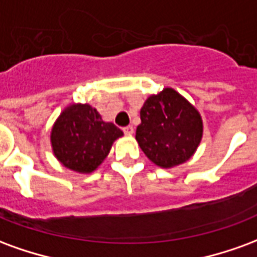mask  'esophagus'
<instances>
[{"mask_svg": "<svg viewBox=\"0 0 257 257\" xmlns=\"http://www.w3.org/2000/svg\"><path fill=\"white\" fill-rule=\"evenodd\" d=\"M122 131H123V134H125V135H132V134H134L135 129H134V126H132V125H128V126H125Z\"/></svg>", "mask_w": 257, "mask_h": 257, "instance_id": "obj_1", "label": "esophagus"}]
</instances>
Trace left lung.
<instances>
[{
	"mask_svg": "<svg viewBox=\"0 0 257 257\" xmlns=\"http://www.w3.org/2000/svg\"><path fill=\"white\" fill-rule=\"evenodd\" d=\"M136 140L151 162L173 168L191 158L202 139L198 110L172 88L151 95L140 110Z\"/></svg>",
	"mask_w": 257,
	"mask_h": 257,
	"instance_id": "left-lung-1",
	"label": "left lung"
}]
</instances>
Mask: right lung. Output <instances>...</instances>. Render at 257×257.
<instances>
[{"label": "right lung", "instance_id": "obj_1", "mask_svg": "<svg viewBox=\"0 0 257 257\" xmlns=\"http://www.w3.org/2000/svg\"><path fill=\"white\" fill-rule=\"evenodd\" d=\"M112 122H104L89 104H71L53 123L51 143L59 162L71 171L90 173L104 161L112 143L122 136Z\"/></svg>", "mask_w": 257, "mask_h": 257}]
</instances>
